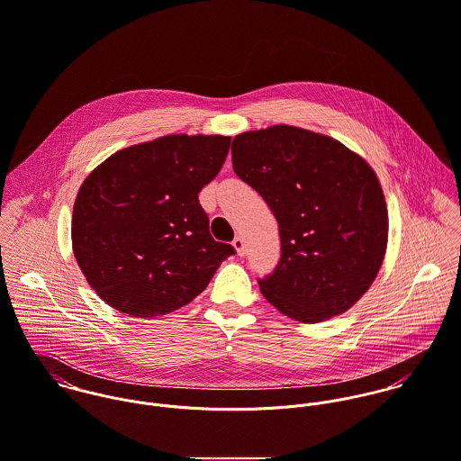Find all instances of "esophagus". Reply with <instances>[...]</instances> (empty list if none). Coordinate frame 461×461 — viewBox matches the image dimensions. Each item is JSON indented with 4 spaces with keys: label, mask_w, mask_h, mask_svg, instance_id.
<instances>
[{
    "label": "esophagus",
    "mask_w": 461,
    "mask_h": 461,
    "mask_svg": "<svg viewBox=\"0 0 461 461\" xmlns=\"http://www.w3.org/2000/svg\"><path fill=\"white\" fill-rule=\"evenodd\" d=\"M233 248L237 249V255H239V257H244V255H246V242H244L242 237H235V239H233Z\"/></svg>",
    "instance_id": "esophagus-1"
}]
</instances>
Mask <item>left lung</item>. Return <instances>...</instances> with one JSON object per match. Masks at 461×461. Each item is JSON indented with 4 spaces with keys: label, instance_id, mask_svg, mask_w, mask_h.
I'll list each match as a JSON object with an SVG mask.
<instances>
[{
    "label": "left lung",
    "instance_id": "1",
    "mask_svg": "<svg viewBox=\"0 0 461 461\" xmlns=\"http://www.w3.org/2000/svg\"><path fill=\"white\" fill-rule=\"evenodd\" d=\"M231 162L279 226L276 269L258 279L264 297L299 322L348 312L386 251L388 212L372 167L339 140L288 124L237 135Z\"/></svg>",
    "mask_w": 461,
    "mask_h": 461
}]
</instances>
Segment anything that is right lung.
<instances>
[{
    "label": "right lung",
    "instance_id": "right-lung-1",
    "mask_svg": "<svg viewBox=\"0 0 461 461\" xmlns=\"http://www.w3.org/2000/svg\"><path fill=\"white\" fill-rule=\"evenodd\" d=\"M231 137L166 135L117 151L82 184L75 258L95 294L131 317L166 315L210 283L233 246L213 240L197 194Z\"/></svg>",
    "mask_w": 461,
    "mask_h": 461
}]
</instances>
